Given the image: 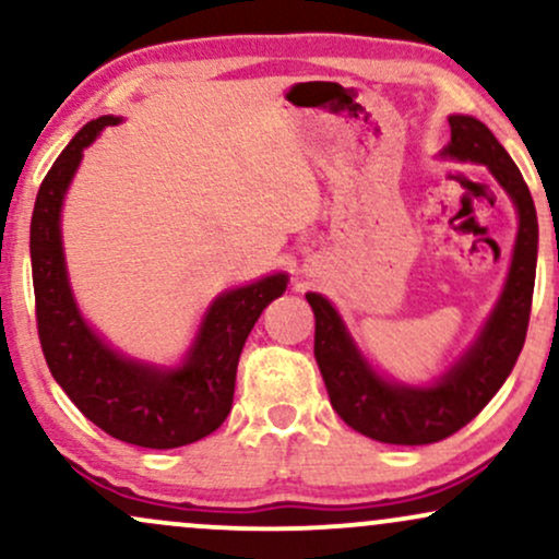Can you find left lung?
Returning <instances> with one entry per match:
<instances>
[{"label": "left lung", "mask_w": 559, "mask_h": 559, "mask_svg": "<svg viewBox=\"0 0 559 559\" xmlns=\"http://www.w3.org/2000/svg\"><path fill=\"white\" fill-rule=\"evenodd\" d=\"M449 128L452 141L441 157L486 165L518 210L510 273L476 342L431 386H407L365 360L329 299L307 294L316 312V360L333 409L346 426L383 444H433L467 426L502 389L528 331L538 252L534 199L518 165L480 120L449 115Z\"/></svg>", "instance_id": "1"}]
</instances>
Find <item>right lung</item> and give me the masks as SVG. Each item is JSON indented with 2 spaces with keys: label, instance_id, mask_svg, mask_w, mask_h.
Instances as JSON below:
<instances>
[{
  "label": "right lung",
  "instance_id": "right-lung-1",
  "mask_svg": "<svg viewBox=\"0 0 559 559\" xmlns=\"http://www.w3.org/2000/svg\"><path fill=\"white\" fill-rule=\"evenodd\" d=\"M118 123L115 115H102L83 126L55 159L36 194L31 267L38 338L55 381L94 426L126 444L176 449L204 439L228 418L243 342L262 310L286 292L288 275H265L215 297L176 368L120 355L94 333L70 288L60 213L83 150L102 128Z\"/></svg>",
  "mask_w": 559,
  "mask_h": 559
}]
</instances>
